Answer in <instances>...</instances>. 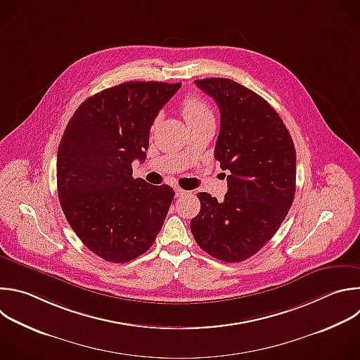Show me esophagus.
Segmentation results:
<instances>
[{"label":"esophagus","mask_w":360,"mask_h":360,"mask_svg":"<svg viewBox=\"0 0 360 360\" xmlns=\"http://www.w3.org/2000/svg\"><path fill=\"white\" fill-rule=\"evenodd\" d=\"M186 193H188V191H185V189H182V188H175V196H176V198L184 196V195H186Z\"/></svg>","instance_id":"1"}]
</instances>
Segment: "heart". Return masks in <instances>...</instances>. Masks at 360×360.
<instances>
[{
	"mask_svg": "<svg viewBox=\"0 0 360 360\" xmlns=\"http://www.w3.org/2000/svg\"><path fill=\"white\" fill-rule=\"evenodd\" d=\"M188 126L213 120V111L206 100L199 96H186L181 104Z\"/></svg>",
	"mask_w": 360,
	"mask_h": 360,
	"instance_id": "heart-1",
	"label": "heart"
}]
</instances>
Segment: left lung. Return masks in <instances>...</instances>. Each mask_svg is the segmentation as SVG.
<instances>
[{"instance_id":"1","label":"left lung","mask_w":360,"mask_h":360,"mask_svg":"<svg viewBox=\"0 0 360 360\" xmlns=\"http://www.w3.org/2000/svg\"><path fill=\"white\" fill-rule=\"evenodd\" d=\"M220 110L214 158L227 169L223 202L199 192L191 231L212 257L238 263L276 234L295 195L297 155L278 112L257 93L224 77L195 80Z\"/></svg>"}]
</instances>
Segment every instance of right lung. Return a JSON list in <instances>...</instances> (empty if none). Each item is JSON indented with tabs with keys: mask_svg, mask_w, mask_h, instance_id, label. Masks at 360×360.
Returning a JSON list of instances; mask_svg holds the SVG:
<instances>
[{
	"mask_svg": "<svg viewBox=\"0 0 360 360\" xmlns=\"http://www.w3.org/2000/svg\"><path fill=\"white\" fill-rule=\"evenodd\" d=\"M181 83L126 82L86 98L58 148L62 210L83 245L105 262L126 263L155 242L174 189L133 178L146 161L150 130Z\"/></svg>",
	"mask_w": 360,
	"mask_h": 360,
	"instance_id": "add662e5",
	"label": "right lung"
}]
</instances>
